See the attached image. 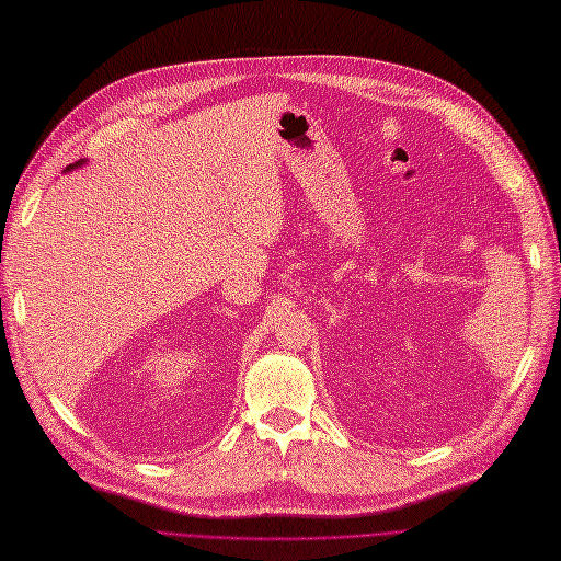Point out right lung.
Masks as SVG:
<instances>
[{"label": "right lung", "mask_w": 561, "mask_h": 561, "mask_svg": "<svg viewBox=\"0 0 561 561\" xmlns=\"http://www.w3.org/2000/svg\"><path fill=\"white\" fill-rule=\"evenodd\" d=\"M81 163H83V161H77V163H72V165H67V171H72V168H75V165H81Z\"/></svg>", "instance_id": "1"}]
</instances>
